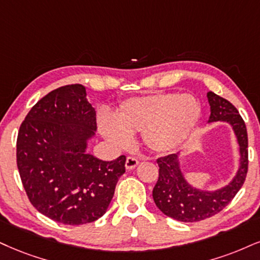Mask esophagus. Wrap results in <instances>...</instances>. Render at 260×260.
Returning <instances> with one entry per match:
<instances>
[{"label": "esophagus", "instance_id": "esophagus-1", "mask_svg": "<svg viewBox=\"0 0 260 260\" xmlns=\"http://www.w3.org/2000/svg\"><path fill=\"white\" fill-rule=\"evenodd\" d=\"M137 165H139V160L134 158V156H127L126 161H125V168L127 170H133L135 169Z\"/></svg>", "mask_w": 260, "mask_h": 260}]
</instances>
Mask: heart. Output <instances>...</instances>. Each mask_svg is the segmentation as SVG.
Instances as JSON below:
<instances>
[{"instance_id": "1", "label": "heart", "mask_w": 260, "mask_h": 260, "mask_svg": "<svg viewBox=\"0 0 260 260\" xmlns=\"http://www.w3.org/2000/svg\"><path fill=\"white\" fill-rule=\"evenodd\" d=\"M200 104L191 95L158 92L127 99L115 112V122L100 120V130L114 146L127 147L134 134L142 133L145 145L158 153L177 148L197 125Z\"/></svg>"}]
</instances>
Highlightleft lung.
Listing matches in <instances>:
<instances>
[{"instance_id":"left-lung-1","label":"left lung","mask_w":260,"mask_h":260,"mask_svg":"<svg viewBox=\"0 0 260 260\" xmlns=\"http://www.w3.org/2000/svg\"><path fill=\"white\" fill-rule=\"evenodd\" d=\"M211 114L208 123L225 121L232 125L240 146V166L235 177L217 190H200L189 184L179 165V153L156 160L159 178L153 199L156 207L168 217L179 222H199L214 216L233 200L245 183L248 170V139L246 124L235 106L212 91L207 92Z\"/></svg>"}]
</instances>
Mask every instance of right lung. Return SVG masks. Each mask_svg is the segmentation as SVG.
<instances>
[{
	"label": "right lung",
	"instance_id": "add662e5",
	"mask_svg": "<svg viewBox=\"0 0 260 260\" xmlns=\"http://www.w3.org/2000/svg\"><path fill=\"white\" fill-rule=\"evenodd\" d=\"M96 125L85 86H60L42 98L19 129L17 165L28 200L55 222L81 225L107 211L126 156L104 161L86 152Z\"/></svg>",
	"mask_w": 260,
	"mask_h": 260
}]
</instances>
